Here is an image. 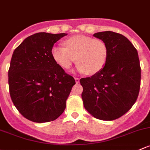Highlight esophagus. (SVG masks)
Instances as JSON below:
<instances>
[{
    "instance_id": "obj_1",
    "label": "esophagus",
    "mask_w": 150,
    "mask_h": 150,
    "mask_svg": "<svg viewBox=\"0 0 150 150\" xmlns=\"http://www.w3.org/2000/svg\"><path fill=\"white\" fill-rule=\"evenodd\" d=\"M75 82H76V83H78L80 81V79L78 78H75Z\"/></svg>"
}]
</instances>
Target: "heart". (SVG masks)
I'll use <instances>...</instances> for the list:
<instances>
[{
    "label": "heart",
    "instance_id": "b5f03b06",
    "mask_svg": "<svg viewBox=\"0 0 150 150\" xmlns=\"http://www.w3.org/2000/svg\"><path fill=\"white\" fill-rule=\"evenodd\" d=\"M63 46H54L52 56L57 64L67 70L77 61V70L94 75L100 72L106 63L108 47L103 40L83 35L66 39Z\"/></svg>",
    "mask_w": 150,
    "mask_h": 150
}]
</instances>
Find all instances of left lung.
Segmentation results:
<instances>
[{"instance_id": "obj_1", "label": "left lung", "mask_w": 150, "mask_h": 150, "mask_svg": "<svg viewBox=\"0 0 150 150\" xmlns=\"http://www.w3.org/2000/svg\"><path fill=\"white\" fill-rule=\"evenodd\" d=\"M108 47L103 68L80 83L85 108L96 119L112 121L125 114L137 99L141 67L137 50L122 34L102 31L93 34Z\"/></svg>"}]
</instances>
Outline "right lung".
Returning <instances> with one entry per match:
<instances>
[{"instance_id": "1", "label": "right lung", "mask_w": 150, "mask_h": 150, "mask_svg": "<svg viewBox=\"0 0 150 150\" xmlns=\"http://www.w3.org/2000/svg\"><path fill=\"white\" fill-rule=\"evenodd\" d=\"M67 34L39 32L23 41L13 53L9 92L23 117L37 123L54 121L64 112L75 79L52 56L54 44Z\"/></svg>"}]
</instances>
